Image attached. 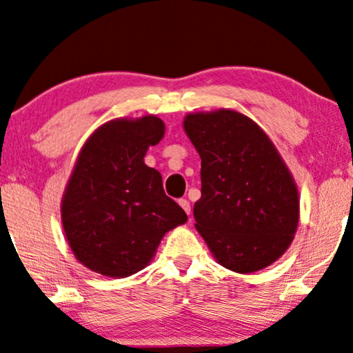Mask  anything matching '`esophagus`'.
<instances>
[{
    "instance_id": "1",
    "label": "esophagus",
    "mask_w": 353,
    "mask_h": 353,
    "mask_svg": "<svg viewBox=\"0 0 353 353\" xmlns=\"http://www.w3.org/2000/svg\"><path fill=\"white\" fill-rule=\"evenodd\" d=\"M179 205L182 207V210H184V212L187 213V215H190V203H189V200L181 199L179 200Z\"/></svg>"
}]
</instances>
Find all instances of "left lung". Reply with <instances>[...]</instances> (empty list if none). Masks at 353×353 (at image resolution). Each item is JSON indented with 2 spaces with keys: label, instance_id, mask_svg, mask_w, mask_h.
I'll use <instances>...</instances> for the list:
<instances>
[{
  "label": "left lung",
  "instance_id": "1",
  "mask_svg": "<svg viewBox=\"0 0 353 353\" xmlns=\"http://www.w3.org/2000/svg\"><path fill=\"white\" fill-rule=\"evenodd\" d=\"M184 130L202 159L194 218L210 252L238 274L272 265L300 221L298 187L275 145L231 109L187 114Z\"/></svg>",
  "mask_w": 353,
  "mask_h": 353
}]
</instances>
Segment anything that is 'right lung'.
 Returning a JSON list of instances; mask_svg holds the SVG:
<instances>
[{
  "instance_id": "right-lung-1",
  "label": "right lung",
  "mask_w": 353,
  "mask_h": 353,
  "mask_svg": "<svg viewBox=\"0 0 353 353\" xmlns=\"http://www.w3.org/2000/svg\"><path fill=\"white\" fill-rule=\"evenodd\" d=\"M164 130L156 115L114 119L79 151L61 199V225L74 257L89 270L110 279L137 274L163 236L187 221L164 194L161 174L143 159Z\"/></svg>"
}]
</instances>
